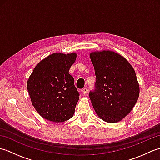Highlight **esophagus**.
Instances as JSON below:
<instances>
[{
    "instance_id": "esophagus-1",
    "label": "esophagus",
    "mask_w": 160,
    "mask_h": 160,
    "mask_svg": "<svg viewBox=\"0 0 160 160\" xmlns=\"http://www.w3.org/2000/svg\"><path fill=\"white\" fill-rule=\"evenodd\" d=\"M82 92L84 95H86L88 93V89L87 88H84V89H82Z\"/></svg>"
}]
</instances>
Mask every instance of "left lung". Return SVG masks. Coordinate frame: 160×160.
<instances>
[{"label": "left lung", "instance_id": "8db88e82", "mask_svg": "<svg viewBox=\"0 0 160 160\" xmlns=\"http://www.w3.org/2000/svg\"><path fill=\"white\" fill-rule=\"evenodd\" d=\"M96 82L89 98L98 117L108 123L121 121L138 101L140 87L127 59L112 51L90 53Z\"/></svg>", "mask_w": 160, "mask_h": 160}]
</instances>
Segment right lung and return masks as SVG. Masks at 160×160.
<instances>
[{"mask_svg":"<svg viewBox=\"0 0 160 160\" xmlns=\"http://www.w3.org/2000/svg\"><path fill=\"white\" fill-rule=\"evenodd\" d=\"M77 54L54 53L37 64L27 84L32 104L47 120L62 122L73 117L80 93L69 73Z\"/></svg>","mask_w":160,"mask_h":160,"instance_id":"right-lung-1","label":"right lung"}]
</instances>
